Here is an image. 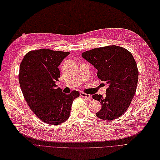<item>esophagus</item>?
Returning a JSON list of instances; mask_svg holds the SVG:
<instances>
[{"label": "esophagus", "instance_id": "esophagus-1", "mask_svg": "<svg viewBox=\"0 0 160 160\" xmlns=\"http://www.w3.org/2000/svg\"><path fill=\"white\" fill-rule=\"evenodd\" d=\"M80 96L83 97V98H88V99H91V98H92V95L88 94V93H84V92H81V93H80Z\"/></svg>", "mask_w": 160, "mask_h": 160}]
</instances>
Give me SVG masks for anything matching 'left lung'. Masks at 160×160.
Listing matches in <instances>:
<instances>
[{
  "label": "left lung",
  "instance_id": "left-lung-1",
  "mask_svg": "<svg viewBox=\"0 0 160 160\" xmlns=\"http://www.w3.org/2000/svg\"><path fill=\"white\" fill-rule=\"evenodd\" d=\"M81 56L98 70L99 79L108 85L104 97L92 96L102 104L96 115L107 121L119 118L129 107L137 88L138 71L133 56L117 45L92 49Z\"/></svg>",
  "mask_w": 160,
  "mask_h": 160
}]
</instances>
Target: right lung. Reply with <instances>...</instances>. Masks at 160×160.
<instances>
[{"instance_id":"1","label":"right lung","mask_w":160,"mask_h":160,"mask_svg":"<svg viewBox=\"0 0 160 160\" xmlns=\"http://www.w3.org/2000/svg\"><path fill=\"white\" fill-rule=\"evenodd\" d=\"M69 53L49 49L30 51L19 66V82L27 104L38 118L50 125L67 121L73 100L79 96L75 90L62 93L56 84L58 67Z\"/></svg>"}]
</instances>
